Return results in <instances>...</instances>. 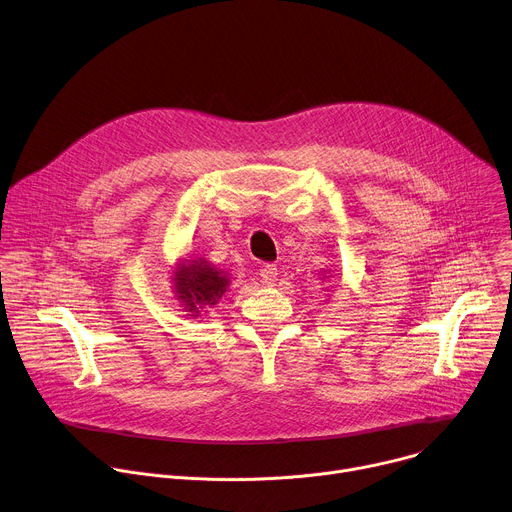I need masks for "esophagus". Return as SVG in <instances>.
<instances>
[{
	"instance_id": "obj_1",
	"label": "esophagus",
	"mask_w": 512,
	"mask_h": 512,
	"mask_svg": "<svg viewBox=\"0 0 512 512\" xmlns=\"http://www.w3.org/2000/svg\"><path fill=\"white\" fill-rule=\"evenodd\" d=\"M276 276H278L276 264H264V266L260 268V278H262L264 284H274Z\"/></svg>"
}]
</instances>
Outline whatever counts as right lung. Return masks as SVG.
<instances>
[{"mask_svg":"<svg viewBox=\"0 0 512 512\" xmlns=\"http://www.w3.org/2000/svg\"><path fill=\"white\" fill-rule=\"evenodd\" d=\"M173 276L177 300H181L187 313L195 315L206 304H216L230 286L228 274L203 258L179 262Z\"/></svg>","mask_w":512,"mask_h":512,"instance_id":"add662e5","label":"right lung"}]
</instances>
